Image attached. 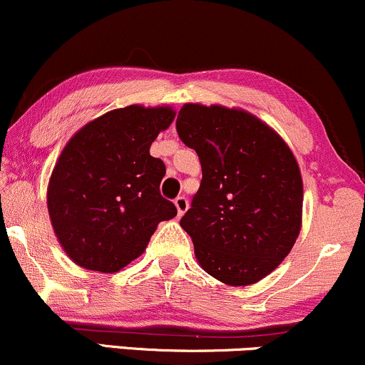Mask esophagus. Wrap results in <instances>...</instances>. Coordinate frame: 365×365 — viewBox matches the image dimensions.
<instances>
[{"label":"esophagus","instance_id":"34e87169","mask_svg":"<svg viewBox=\"0 0 365 365\" xmlns=\"http://www.w3.org/2000/svg\"><path fill=\"white\" fill-rule=\"evenodd\" d=\"M175 203V208H178V215L182 217L184 212H186L187 207H190V201H187L186 196H178V198L174 200Z\"/></svg>","mask_w":365,"mask_h":365}]
</instances>
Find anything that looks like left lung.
<instances>
[{"label":"left lung","mask_w":365,"mask_h":365,"mask_svg":"<svg viewBox=\"0 0 365 365\" xmlns=\"http://www.w3.org/2000/svg\"><path fill=\"white\" fill-rule=\"evenodd\" d=\"M175 130L203 173L181 218L196 258L227 285L256 284L301 230L302 179L292 152L258 118L220 106L186 104Z\"/></svg>","instance_id":"1"}]
</instances>
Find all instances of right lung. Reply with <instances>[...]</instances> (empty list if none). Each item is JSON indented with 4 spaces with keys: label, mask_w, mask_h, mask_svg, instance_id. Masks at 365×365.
Here are the masks:
<instances>
[{
    "label": "right lung",
    "mask_w": 365,
    "mask_h": 365,
    "mask_svg": "<svg viewBox=\"0 0 365 365\" xmlns=\"http://www.w3.org/2000/svg\"><path fill=\"white\" fill-rule=\"evenodd\" d=\"M173 119L169 107L130 106L101 115L68 141L51 175L47 208L76 264L119 272L145 251L158 222L178 215L160 195L165 164L150 155Z\"/></svg>",
    "instance_id": "add662e5"
}]
</instances>
